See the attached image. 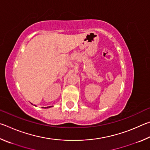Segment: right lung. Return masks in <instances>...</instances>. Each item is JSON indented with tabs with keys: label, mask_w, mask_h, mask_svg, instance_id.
Returning a JSON list of instances; mask_svg holds the SVG:
<instances>
[{
	"label": "right lung",
	"mask_w": 150,
	"mask_h": 150,
	"mask_svg": "<svg viewBox=\"0 0 150 150\" xmlns=\"http://www.w3.org/2000/svg\"><path fill=\"white\" fill-rule=\"evenodd\" d=\"M50 107H51V106H49V107H45V108H50Z\"/></svg>",
	"instance_id": "right-lung-1"
}]
</instances>
